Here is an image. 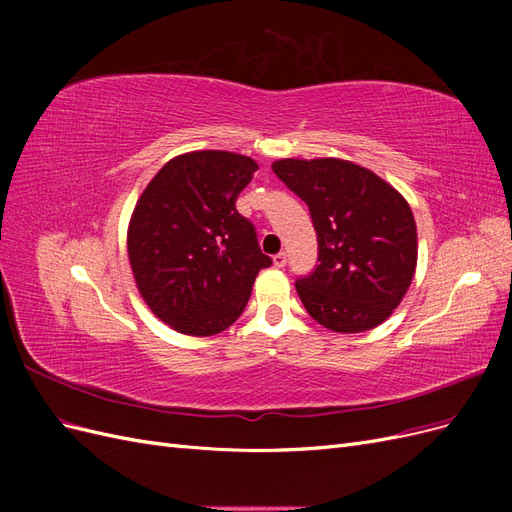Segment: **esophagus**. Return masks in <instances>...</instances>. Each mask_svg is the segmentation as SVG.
Returning <instances> with one entry per match:
<instances>
[{"label":"esophagus","mask_w":512,"mask_h":512,"mask_svg":"<svg viewBox=\"0 0 512 512\" xmlns=\"http://www.w3.org/2000/svg\"><path fill=\"white\" fill-rule=\"evenodd\" d=\"M286 262H288V256H286L284 252H280V254H275V256H273V265H275L277 269H284V267H286Z\"/></svg>","instance_id":"1"}]
</instances>
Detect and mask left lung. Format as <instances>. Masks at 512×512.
<instances>
[{
  "label": "left lung",
  "instance_id": "left-lung-1",
  "mask_svg": "<svg viewBox=\"0 0 512 512\" xmlns=\"http://www.w3.org/2000/svg\"><path fill=\"white\" fill-rule=\"evenodd\" d=\"M273 173L309 207L318 265L297 292L322 327L361 333L382 324L408 292L416 269L410 205L371 170L346 160H277Z\"/></svg>",
  "mask_w": 512,
  "mask_h": 512
}]
</instances>
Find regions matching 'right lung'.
<instances>
[{"mask_svg":"<svg viewBox=\"0 0 512 512\" xmlns=\"http://www.w3.org/2000/svg\"><path fill=\"white\" fill-rule=\"evenodd\" d=\"M258 164L228 151L170 160L134 207L128 256L138 290L162 322L185 335L228 329L250 299L262 254L254 224L237 211Z\"/></svg>","mask_w":512,"mask_h":512,"instance_id":"add662e5","label":"right lung"}]
</instances>
